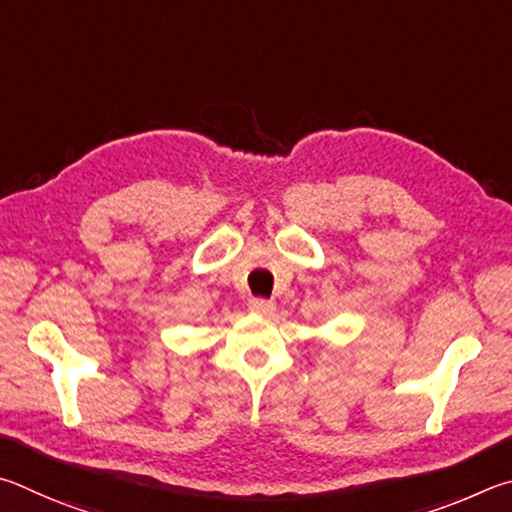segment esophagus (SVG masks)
<instances>
[{
    "mask_svg": "<svg viewBox=\"0 0 512 512\" xmlns=\"http://www.w3.org/2000/svg\"><path fill=\"white\" fill-rule=\"evenodd\" d=\"M249 310L258 312V315H272L276 306H274V301H270V299L256 297V299H249Z\"/></svg>",
    "mask_w": 512,
    "mask_h": 512,
    "instance_id": "obj_1",
    "label": "esophagus"
}]
</instances>
